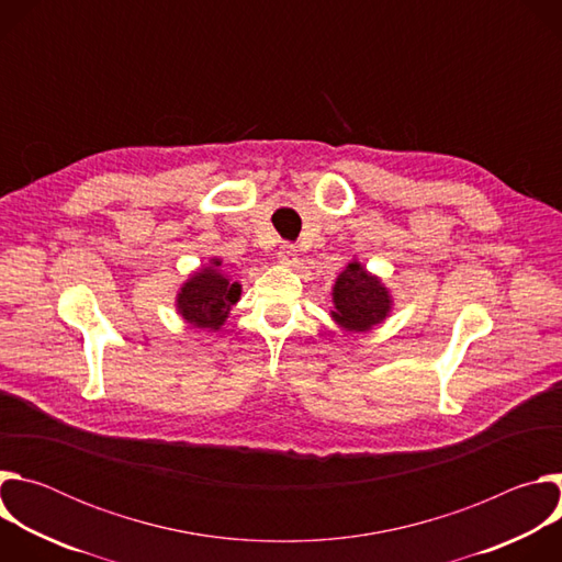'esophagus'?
Returning a JSON list of instances; mask_svg holds the SVG:
<instances>
[{"label":"esophagus","instance_id":"34e87169","mask_svg":"<svg viewBox=\"0 0 562 562\" xmlns=\"http://www.w3.org/2000/svg\"><path fill=\"white\" fill-rule=\"evenodd\" d=\"M278 260L284 265V267H297L300 265V258H297V249L293 245H282L280 251H278Z\"/></svg>","mask_w":562,"mask_h":562}]
</instances>
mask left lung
<instances>
[{
  "label": "left lung",
  "instance_id": "8db88e82",
  "mask_svg": "<svg viewBox=\"0 0 562 562\" xmlns=\"http://www.w3.org/2000/svg\"><path fill=\"white\" fill-rule=\"evenodd\" d=\"M334 323L345 331H369L389 317L393 297L382 280L351 260L334 284Z\"/></svg>",
  "mask_w": 562,
  "mask_h": 562
}]
</instances>
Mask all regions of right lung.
Instances as JSON below:
<instances>
[{"mask_svg":"<svg viewBox=\"0 0 562 562\" xmlns=\"http://www.w3.org/2000/svg\"><path fill=\"white\" fill-rule=\"evenodd\" d=\"M220 267L222 260H209V267L191 273L178 291L176 308L184 323L195 329L220 331L231 313V306L243 295V284L224 276Z\"/></svg>","mask_w":562,"mask_h":562,"instance_id":"obj_1","label":"right lung"}]
</instances>
